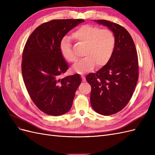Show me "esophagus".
<instances>
[{"label":"esophagus","instance_id":"esophagus-1","mask_svg":"<svg viewBox=\"0 0 155 155\" xmlns=\"http://www.w3.org/2000/svg\"><path fill=\"white\" fill-rule=\"evenodd\" d=\"M81 78H82V80H83V81H85V76H84L83 74H81Z\"/></svg>","mask_w":155,"mask_h":155}]
</instances>
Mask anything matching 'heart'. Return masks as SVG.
<instances>
[{
  "mask_svg": "<svg viewBox=\"0 0 155 155\" xmlns=\"http://www.w3.org/2000/svg\"><path fill=\"white\" fill-rule=\"evenodd\" d=\"M72 38L85 45L81 59L72 67L74 72L83 73L95 67L105 65L113 54L115 36L111 30L101 29L95 26L85 25L79 27L72 34ZM59 49L63 58L68 62L76 61V57L71 48L69 39L64 37L60 42Z\"/></svg>",
  "mask_w": 155,
  "mask_h": 155,
  "instance_id": "obj_1",
  "label": "heart"
}]
</instances>
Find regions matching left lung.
<instances>
[{
	"label": "left lung",
	"mask_w": 155,
	"mask_h": 155,
	"mask_svg": "<svg viewBox=\"0 0 155 155\" xmlns=\"http://www.w3.org/2000/svg\"><path fill=\"white\" fill-rule=\"evenodd\" d=\"M107 26L115 36V47L110 60L96 73L88 74L91 86V104L97 113L114 114L122 110L133 96L138 78L137 50L124 27L105 20H94Z\"/></svg>",
	"instance_id": "left-lung-1"
}]
</instances>
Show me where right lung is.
Instances as JSON below:
<instances>
[{
	"instance_id": "add662e5",
	"label": "right lung",
	"mask_w": 155,
	"mask_h": 155,
	"mask_svg": "<svg viewBox=\"0 0 155 155\" xmlns=\"http://www.w3.org/2000/svg\"><path fill=\"white\" fill-rule=\"evenodd\" d=\"M83 19L52 20L32 32L22 54V74L30 96L45 113L60 116L71 109L81 83L78 74L60 78L68 64L59 49L61 39Z\"/></svg>"
}]
</instances>
